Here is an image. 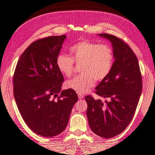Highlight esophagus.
Here are the masks:
<instances>
[{
	"label": "esophagus",
	"mask_w": 155,
	"mask_h": 155,
	"mask_svg": "<svg viewBox=\"0 0 155 155\" xmlns=\"http://www.w3.org/2000/svg\"><path fill=\"white\" fill-rule=\"evenodd\" d=\"M78 99H81L83 98V95L81 94H78Z\"/></svg>",
	"instance_id": "1"
}]
</instances>
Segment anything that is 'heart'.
Listing matches in <instances>:
<instances>
[{"mask_svg": "<svg viewBox=\"0 0 155 155\" xmlns=\"http://www.w3.org/2000/svg\"><path fill=\"white\" fill-rule=\"evenodd\" d=\"M71 57L60 54L56 57V66L65 77H70L74 63L80 65L81 72L65 82V87L78 94H85L97 81L105 79L111 72L114 61V51L108 44L94 41H78L70 48Z\"/></svg>", "mask_w": 155, "mask_h": 155, "instance_id": "b5f03b06", "label": "heart"}]
</instances>
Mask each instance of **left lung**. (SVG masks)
Segmentation results:
<instances>
[{"mask_svg": "<svg viewBox=\"0 0 155 155\" xmlns=\"http://www.w3.org/2000/svg\"><path fill=\"white\" fill-rule=\"evenodd\" d=\"M99 36L111 41L115 58L110 74L95 88L96 94L108 101L104 103L91 95L85 99L92 131L108 139L121 133L131 122L141 94L142 77L138 59L130 47L111 34Z\"/></svg>", "mask_w": 155, "mask_h": 155, "instance_id": "left-lung-1", "label": "left lung"}]
</instances>
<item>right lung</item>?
I'll use <instances>...</instances> for the list:
<instances>
[{
    "label": "right lung",
    "instance_id": "obj_1",
    "mask_svg": "<svg viewBox=\"0 0 155 155\" xmlns=\"http://www.w3.org/2000/svg\"><path fill=\"white\" fill-rule=\"evenodd\" d=\"M65 35L38 39L19 58L13 77L14 96L27 126L36 134L52 137L65 129L76 92L61 91L64 78L56 66V57Z\"/></svg>",
    "mask_w": 155,
    "mask_h": 155
}]
</instances>
